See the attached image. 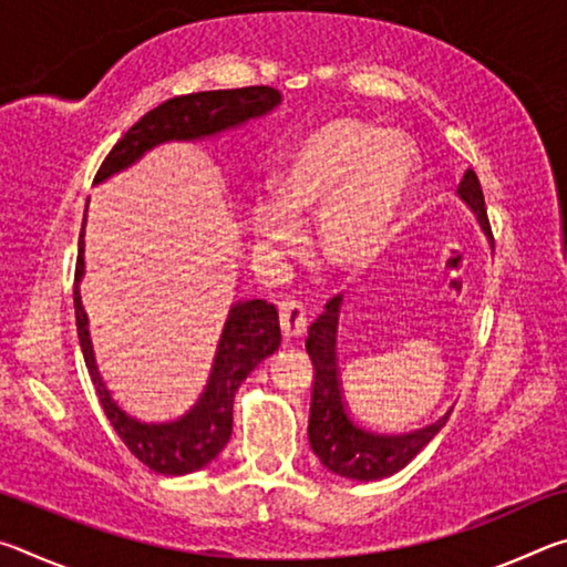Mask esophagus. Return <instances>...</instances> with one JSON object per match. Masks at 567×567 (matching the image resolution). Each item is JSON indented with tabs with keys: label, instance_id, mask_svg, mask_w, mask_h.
I'll use <instances>...</instances> for the list:
<instances>
[{
	"label": "esophagus",
	"instance_id": "1",
	"mask_svg": "<svg viewBox=\"0 0 567 567\" xmlns=\"http://www.w3.org/2000/svg\"><path fill=\"white\" fill-rule=\"evenodd\" d=\"M280 328L285 340H295L307 330V315L305 307L295 300L280 302Z\"/></svg>",
	"mask_w": 567,
	"mask_h": 567
}]
</instances>
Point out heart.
I'll list each match as a JSON object with an SVG mask.
<instances>
[{"label":"heart","mask_w":567,"mask_h":567,"mask_svg":"<svg viewBox=\"0 0 567 567\" xmlns=\"http://www.w3.org/2000/svg\"><path fill=\"white\" fill-rule=\"evenodd\" d=\"M415 157L400 134L338 117L297 137L272 175V203L247 209L255 245L290 252L297 225L318 215L315 257L328 275L350 280L378 260L410 197Z\"/></svg>","instance_id":"heart-1"}]
</instances>
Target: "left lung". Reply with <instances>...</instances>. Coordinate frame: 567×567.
I'll return each instance as SVG.
<instances>
[{
	"label": "left lung",
	"mask_w": 567,
	"mask_h": 567,
	"mask_svg": "<svg viewBox=\"0 0 567 567\" xmlns=\"http://www.w3.org/2000/svg\"><path fill=\"white\" fill-rule=\"evenodd\" d=\"M457 197L473 209L480 229L493 243L485 197L473 169L465 172L457 187ZM342 305V295L332 297L324 312L307 330L305 348L315 368L307 437H310L312 453L320 457V463L330 473L368 483V480L395 475L398 470L405 467L440 433V427L450 417V410L430 425L408 430V433H380V430L362 425L342 398L344 390L338 368V324Z\"/></svg>",
	"instance_id": "left-lung-1"
}]
</instances>
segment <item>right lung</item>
<instances>
[{
    "mask_svg": "<svg viewBox=\"0 0 567 567\" xmlns=\"http://www.w3.org/2000/svg\"><path fill=\"white\" fill-rule=\"evenodd\" d=\"M282 102V94L272 87H243L182 94V97L162 102L147 112L124 137L112 147L107 159L94 177V185L120 175L147 155L150 150L167 142H203L219 134L243 127L249 120H260ZM84 215L80 233V252H76L74 275V315L80 348L87 364L92 385L97 390L104 415L114 433L120 435L130 453L142 465L162 475H187L207 467L223 453L233 435V402L235 392L257 364L280 348V318L275 305L267 300H237L227 312L223 334H219L213 370L195 405L175 417H140L124 410L112 398L110 388L100 375L97 360L90 338V318L84 312L80 282L84 277Z\"/></svg>",
    "mask_w": 567,
    "mask_h": 567,
    "instance_id": "add662e5",
    "label": "right lung"
}]
</instances>
